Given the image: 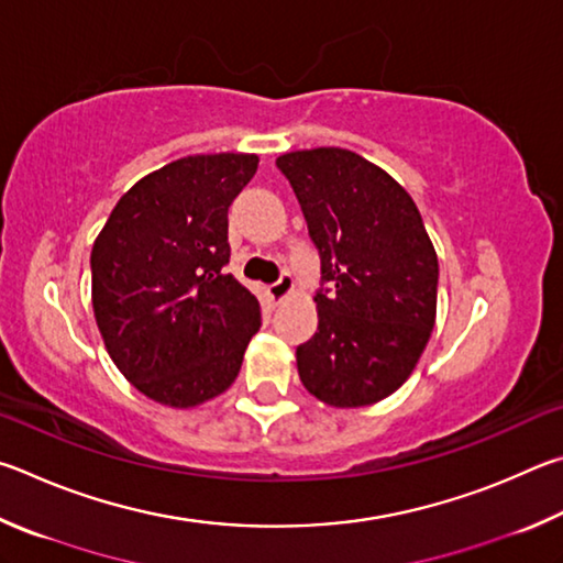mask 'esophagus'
Listing matches in <instances>:
<instances>
[{"label":"esophagus","mask_w":563,"mask_h":563,"mask_svg":"<svg viewBox=\"0 0 563 563\" xmlns=\"http://www.w3.org/2000/svg\"><path fill=\"white\" fill-rule=\"evenodd\" d=\"M291 289H294V276L289 272H284L279 279H276L272 287H269V294H272V299L279 303V301H284V299L289 297Z\"/></svg>","instance_id":"obj_1"}]
</instances>
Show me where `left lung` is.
I'll return each instance as SVG.
<instances>
[{
	"instance_id": "8db88e82",
	"label": "left lung",
	"mask_w": 563,
	"mask_h": 563,
	"mask_svg": "<svg viewBox=\"0 0 563 563\" xmlns=\"http://www.w3.org/2000/svg\"><path fill=\"white\" fill-rule=\"evenodd\" d=\"M321 256L319 329L297 349L299 378L333 408L396 393L435 327L438 254L412 197L358 153L276 157Z\"/></svg>"
}]
</instances>
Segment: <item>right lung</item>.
I'll use <instances>...</instances> for the list:
<instances>
[{
    "mask_svg": "<svg viewBox=\"0 0 563 563\" xmlns=\"http://www.w3.org/2000/svg\"><path fill=\"white\" fill-rule=\"evenodd\" d=\"M260 157L190 155L128 190L93 242V313L118 371L163 406L220 396L262 327L232 274L227 212Z\"/></svg>",
    "mask_w": 563,
    "mask_h": 563,
    "instance_id": "obj_1",
    "label": "right lung"
}]
</instances>
